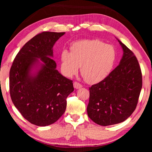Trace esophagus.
<instances>
[{
	"label": "esophagus",
	"mask_w": 152,
	"mask_h": 152,
	"mask_svg": "<svg viewBox=\"0 0 152 152\" xmlns=\"http://www.w3.org/2000/svg\"><path fill=\"white\" fill-rule=\"evenodd\" d=\"M73 85H74V88H75V89H80V88H82V86L80 84V83H78V82H74Z\"/></svg>",
	"instance_id": "1"
}]
</instances>
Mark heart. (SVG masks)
Returning a JSON list of instances; mask_svg holds the SVG:
<instances>
[{"mask_svg": "<svg viewBox=\"0 0 152 152\" xmlns=\"http://www.w3.org/2000/svg\"><path fill=\"white\" fill-rule=\"evenodd\" d=\"M61 67L64 76L72 77L80 71L86 81L95 83L101 81L110 72L116 58L114 47L99 40H82L74 42L70 51L61 53Z\"/></svg>", "mask_w": 152, "mask_h": 152, "instance_id": "heart-1", "label": "heart"}]
</instances>
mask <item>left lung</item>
Masks as SVG:
<instances>
[{"label":"left lung","mask_w":152,"mask_h":152,"mask_svg":"<svg viewBox=\"0 0 152 152\" xmlns=\"http://www.w3.org/2000/svg\"><path fill=\"white\" fill-rule=\"evenodd\" d=\"M124 55L108 76L89 88L87 108L95 124L107 126L126 120L136 109L142 86L141 69L133 51L118 39Z\"/></svg>","instance_id":"obj_1"}]
</instances>
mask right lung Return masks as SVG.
<instances>
[{"instance_id":"obj_1","label":"right lung","mask_w":152,"mask_h":152,"mask_svg":"<svg viewBox=\"0 0 152 152\" xmlns=\"http://www.w3.org/2000/svg\"><path fill=\"white\" fill-rule=\"evenodd\" d=\"M65 33L42 32L28 41L13 61L10 70V93L15 108L25 119L37 126L57 121L74 91L72 80L56 70L53 47ZM41 62H39V61ZM36 73H31L35 66Z\"/></svg>"}]
</instances>
